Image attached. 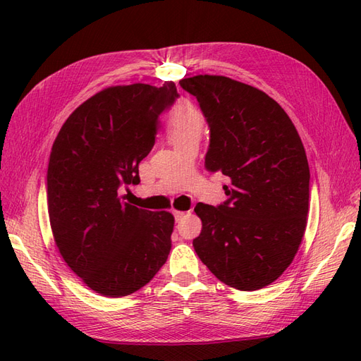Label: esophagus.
Instances as JSON below:
<instances>
[{
	"mask_svg": "<svg viewBox=\"0 0 361 361\" xmlns=\"http://www.w3.org/2000/svg\"><path fill=\"white\" fill-rule=\"evenodd\" d=\"M173 215H174V220H176V221H180L182 218L185 216V212H182V211H173Z\"/></svg>",
	"mask_w": 361,
	"mask_h": 361,
	"instance_id": "34e87169",
	"label": "esophagus"
}]
</instances>
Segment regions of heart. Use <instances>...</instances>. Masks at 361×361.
<instances>
[{
	"mask_svg": "<svg viewBox=\"0 0 361 361\" xmlns=\"http://www.w3.org/2000/svg\"><path fill=\"white\" fill-rule=\"evenodd\" d=\"M203 126L202 111L190 101H180L167 118V134L173 146L191 138H200Z\"/></svg>",
	"mask_w": 361,
	"mask_h": 361,
	"instance_id": "heart-1",
	"label": "heart"
}]
</instances>
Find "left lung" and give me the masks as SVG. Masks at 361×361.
<instances>
[{
    "instance_id": "8db88e82",
    "label": "left lung",
    "mask_w": 361,
    "mask_h": 361,
    "mask_svg": "<svg viewBox=\"0 0 361 361\" xmlns=\"http://www.w3.org/2000/svg\"><path fill=\"white\" fill-rule=\"evenodd\" d=\"M209 126L207 171H221L227 200L199 203L195 253L212 274L239 290L277 280L297 255L307 224L310 170L285 110L255 87L226 76L179 81Z\"/></svg>"
}]
</instances>
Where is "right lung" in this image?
<instances>
[{"instance_id": "add662e5", "label": "right lung", "mask_w": 361, "mask_h": 361, "mask_svg": "<svg viewBox=\"0 0 361 361\" xmlns=\"http://www.w3.org/2000/svg\"><path fill=\"white\" fill-rule=\"evenodd\" d=\"M179 97L176 85H117L81 104L51 150L47 195L54 239L64 262L94 292L126 297L166 264L174 218L118 197L138 183L159 116Z\"/></svg>"}]
</instances>
